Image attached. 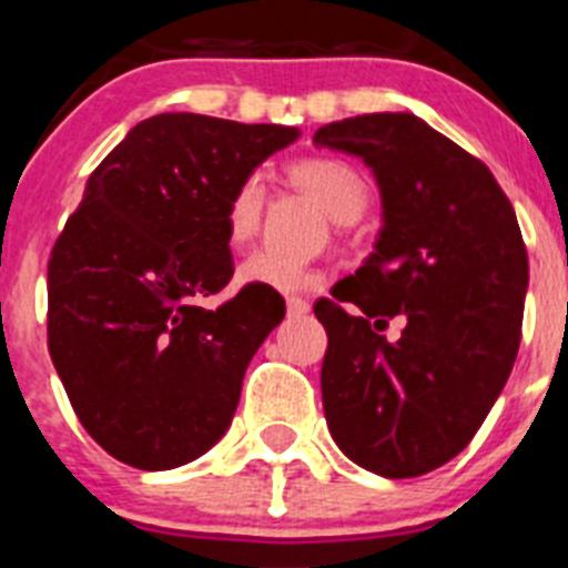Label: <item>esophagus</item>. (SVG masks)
Wrapping results in <instances>:
<instances>
[{
	"instance_id": "1",
	"label": "esophagus",
	"mask_w": 568,
	"mask_h": 568,
	"mask_svg": "<svg viewBox=\"0 0 568 568\" xmlns=\"http://www.w3.org/2000/svg\"><path fill=\"white\" fill-rule=\"evenodd\" d=\"M287 313L290 315H307L310 313V301L295 298V295H287Z\"/></svg>"
}]
</instances>
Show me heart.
<instances>
[{
	"mask_svg": "<svg viewBox=\"0 0 568 568\" xmlns=\"http://www.w3.org/2000/svg\"><path fill=\"white\" fill-rule=\"evenodd\" d=\"M287 179L307 193L310 199L321 204V210L338 224L358 222L369 204V184L344 159H329V155H313V159H298L287 168ZM267 204V184L258 173L241 175L239 184L230 190L227 204H224V235L230 247H244L255 239L261 227V215ZM241 281L273 287L278 293H301L313 290L321 281L318 270L304 267L298 261H284L273 253L250 255L239 270Z\"/></svg>",
	"mask_w": 568,
	"mask_h": 568,
	"instance_id": "obj_1",
	"label": "heart"
}]
</instances>
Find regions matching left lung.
<instances>
[{"instance_id": "left-lung-1", "label": "left lung", "mask_w": 568, "mask_h": 568, "mask_svg": "<svg viewBox=\"0 0 568 568\" xmlns=\"http://www.w3.org/2000/svg\"><path fill=\"white\" fill-rule=\"evenodd\" d=\"M315 144L361 155L384 199L375 253L313 307L327 426L364 469L418 478L464 453L518 358L524 235L489 168L415 115L324 124Z\"/></svg>"}]
</instances>
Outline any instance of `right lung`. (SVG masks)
<instances>
[{"mask_svg": "<svg viewBox=\"0 0 568 568\" xmlns=\"http://www.w3.org/2000/svg\"><path fill=\"white\" fill-rule=\"evenodd\" d=\"M298 130L199 113L135 124L88 179L48 261V349L88 435L135 469H173L227 433L255 349L284 318L233 278L224 204Z\"/></svg>", "mask_w": 568, "mask_h": 568, "instance_id": "1", "label": "right lung"}]
</instances>
